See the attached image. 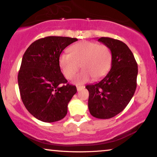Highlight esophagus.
<instances>
[{"label": "esophagus", "instance_id": "34e87169", "mask_svg": "<svg viewBox=\"0 0 157 157\" xmlns=\"http://www.w3.org/2000/svg\"><path fill=\"white\" fill-rule=\"evenodd\" d=\"M82 88H84L83 86H77V91H80L81 89H82Z\"/></svg>", "mask_w": 157, "mask_h": 157}]
</instances>
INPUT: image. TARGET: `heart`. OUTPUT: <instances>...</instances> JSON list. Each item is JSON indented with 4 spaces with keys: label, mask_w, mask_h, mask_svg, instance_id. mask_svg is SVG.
Masks as SVG:
<instances>
[{
    "label": "heart",
    "mask_w": 157,
    "mask_h": 157,
    "mask_svg": "<svg viewBox=\"0 0 157 157\" xmlns=\"http://www.w3.org/2000/svg\"><path fill=\"white\" fill-rule=\"evenodd\" d=\"M70 54L63 53L59 65L66 78L72 79L81 67L83 70L75 77L76 83H82L93 77L94 80L107 75L112 63L111 49L105 45L82 41L69 48Z\"/></svg>",
    "instance_id": "obj_1"
}]
</instances>
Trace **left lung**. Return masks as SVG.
<instances>
[{
  "instance_id": "8db88e82",
  "label": "left lung",
  "mask_w": 157,
  "mask_h": 157,
  "mask_svg": "<svg viewBox=\"0 0 157 157\" xmlns=\"http://www.w3.org/2000/svg\"><path fill=\"white\" fill-rule=\"evenodd\" d=\"M98 41L111 49L112 63L102 80L86 86L89 92L88 105L93 117L109 119L123 111L134 96L138 66L132 52L123 42L104 37Z\"/></svg>"
}]
</instances>
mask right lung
Returning a JSON list of instances; mask_svg holds the SVG:
<instances>
[{
	"mask_svg": "<svg viewBox=\"0 0 157 157\" xmlns=\"http://www.w3.org/2000/svg\"><path fill=\"white\" fill-rule=\"evenodd\" d=\"M77 38L49 36L35 41L23 56L17 76L21 100L32 116L45 122L62 120L77 92L60 71L59 57Z\"/></svg>",
	"mask_w": 157,
	"mask_h": 157,
	"instance_id": "right-lung-1",
	"label": "right lung"
}]
</instances>
